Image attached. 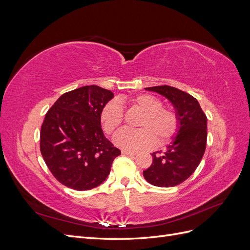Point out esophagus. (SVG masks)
Instances as JSON below:
<instances>
[{
    "instance_id": "esophagus-1",
    "label": "esophagus",
    "mask_w": 250,
    "mask_h": 250,
    "mask_svg": "<svg viewBox=\"0 0 250 250\" xmlns=\"http://www.w3.org/2000/svg\"><path fill=\"white\" fill-rule=\"evenodd\" d=\"M122 154H125V155H135L137 153L135 152H131V151H127V150H123L122 151Z\"/></svg>"
}]
</instances>
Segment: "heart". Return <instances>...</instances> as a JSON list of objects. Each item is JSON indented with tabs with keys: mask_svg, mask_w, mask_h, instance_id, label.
Masks as SVG:
<instances>
[{
	"mask_svg": "<svg viewBox=\"0 0 250 250\" xmlns=\"http://www.w3.org/2000/svg\"><path fill=\"white\" fill-rule=\"evenodd\" d=\"M130 106L142 115L135 122V130H122L115 137L116 145L128 151L146 149L155 144L165 145L178 130L179 121L176 112L162 106V101L151 95H139L128 101ZM124 112L117 101H109L100 112V122L107 134L115 133L122 126Z\"/></svg>",
	"mask_w": 250,
	"mask_h": 250,
	"instance_id": "1",
	"label": "heart"
}]
</instances>
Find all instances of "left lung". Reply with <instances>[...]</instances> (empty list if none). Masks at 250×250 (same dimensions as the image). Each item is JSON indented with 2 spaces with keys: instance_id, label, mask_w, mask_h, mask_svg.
Masks as SVG:
<instances>
[{
  "instance_id": "1",
  "label": "left lung",
  "mask_w": 250,
  "mask_h": 250,
  "mask_svg": "<svg viewBox=\"0 0 250 250\" xmlns=\"http://www.w3.org/2000/svg\"><path fill=\"white\" fill-rule=\"evenodd\" d=\"M173 104L178 117V133L165 152L152 154V164L143 172L149 184L155 187H175L190 177L200 164L207 147V116L193 96L176 87L160 85L147 87Z\"/></svg>"
}]
</instances>
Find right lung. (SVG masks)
Returning <instances> with one entry per match:
<instances>
[{"label": "right lung", "mask_w": 250, "mask_h": 250, "mask_svg": "<svg viewBox=\"0 0 250 250\" xmlns=\"http://www.w3.org/2000/svg\"><path fill=\"white\" fill-rule=\"evenodd\" d=\"M113 93L86 85L60 96L41 128V152L60 184L86 191L107 178L121 151L104 137L100 112Z\"/></svg>", "instance_id": "obj_1"}]
</instances>
